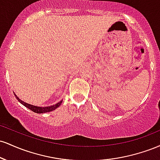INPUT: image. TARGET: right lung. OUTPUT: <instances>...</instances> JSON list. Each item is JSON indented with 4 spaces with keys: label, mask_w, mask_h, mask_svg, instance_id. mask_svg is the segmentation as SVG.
I'll return each mask as SVG.
<instances>
[{
    "label": "right lung",
    "mask_w": 160,
    "mask_h": 160,
    "mask_svg": "<svg viewBox=\"0 0 160 160\" xmlns=\"http://www.w3.org/2000/svg\"><path fill=\"white\" fill-rule=\"evenodd\" d=\"M15 96H16V98H17V100L20 102V103L22 104L24 106H25V107L28 108V109H30L31 111H34V113H47V112L54 111V110H56L57 108L59 107L60 104H61L62 102V101H61V102H58V103H57L56 104H55V105L50 106V107L41 108V107H37V106H34V105H32V104H29L25 103V102H24L22 100H20V99L18 98V97L16 96V95H15Z\"/></svg>",
    "instance_id": "add662e5"
}]
</instances>
